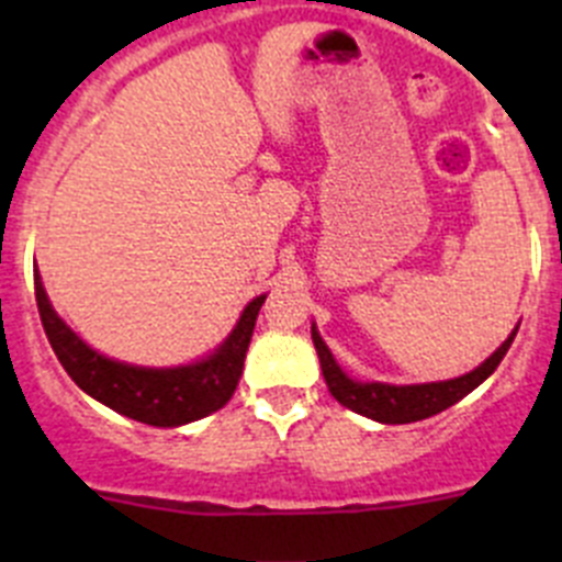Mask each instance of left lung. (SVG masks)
<instances>
[{
    "label": "left lung",
    "instance_id": "obj_1",
    "mask_svg": "<svg viewBox=\"0 0 562 562\" xmlns=\"http://www.w3.org/2000/svg\"><path fill=\"white\" fill-rule=\"evenodd\" d=\"M518 329L501 342L493 355L481 362L479 369L467 371V374L453 376V380L439 382H419V385H391V382H357L351 380L346 371L337 366L331 357L329 346L324 342L317 326L312 324V342H315L317 357H321V369H324V380L329 385L331 396L340 405H346L355 414L369 416V419L382 422V425H408V422L428 419V416L448 411L459 400H464L470 391H475L486 376L498 369V362L513 346Z\"/></svg>",
    "mask_w": 562,
    "mask_h": 562
}]
</instances>
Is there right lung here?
I'll return each instance as SVG.
<instances>
[{
    "instance_id": "right-lung-1",
    "label": "right lung",
    "mask_w": 562,
    "mask_h": 562,
    "mask_svg": "<svg viewBox=\"0 0 562 562\" xmlns=\"http://www.w3.org/2000/svg\"><path fill=\"white\" fill-rule=\"evenodd\" d=\"M33 281H36L38 315H42L49 346L56 351L64 371L76 380L78 389L92 400L103 402L106 408L143 425H154V428H180L225 408L245 369V355L252 329H256L258 310L267 297H252L231 335L207 357L188 366H173V369H148V366L112 360L87 346L53 310L38 267L33 270Z\"/></svg>"
}]
</instances>
